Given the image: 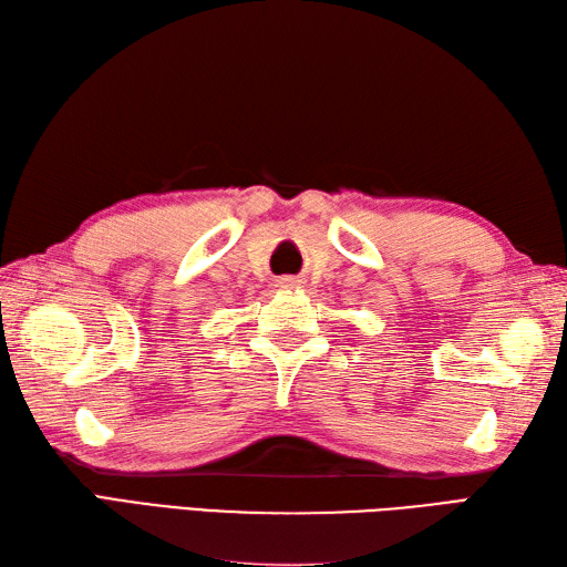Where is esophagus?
I'll use <instances>...</instances> for the list:
<instances>
[{
	"instance_id": "1",
	"label": "esophagus",
	"mask_w": 567,
	"mask_h": 567,
	"mask_svg": "<svg viewBox=\"0 0 567 567\" xmlns=\"http://www.w3.org/2000/svg\"><path fill=\"white\" fill-rule=\"evenodd\" d=\"M299 285V280L297 278H292V275H285V278H280L278 280V287H285V289H289V287H297Z\"/></svg>"
}]
</instances>
